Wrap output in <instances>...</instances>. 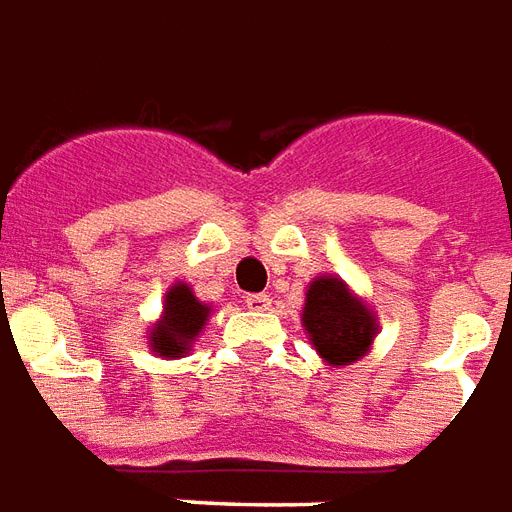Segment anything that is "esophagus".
Segmentation results:
<instances>
[{
	"label": "esophagus",
	"mask_w": 512,
	"mask_h": 512,
	"mask_svg": "<svg viewBox=\"0 0 512 512\" xmlns=\"http://www.w3.org/2000/svg\"><path fill=\"white\" fill-rule=\"evenodd\" d=\"M248 308L251 311H270L272 305V297L270 294H248Z\"/></svg>",
	"instance_id": "obj_1"
}]
</instances>
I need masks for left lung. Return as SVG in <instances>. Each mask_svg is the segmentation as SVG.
<instances>
[{
  "label": "left lung",
  "mask_w": 512,
  "mask_h": 512,
  "mask_svg": "<svg viewBox=\"0 0 512 512\" xmlns=\"http://www.w3.org/2000/svg\"><path fill=\"white\" fill-rule=\"evenodd\" d=\"M302 327L330 365H352L368 354L376 338L374 311L333 275H319L308 286Z\"/></svg>",
  "instance_id": "left-lung-1"
}]
</instances>
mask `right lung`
I'll list each match as a JSON object with an SVG mask.
<instances>
[{"label":"right lung","instance_id":"1","mask_svg":"<svg viewBox=\"0 0 512 512\" xmlns=\"http://www.w3.org/2000/svg\"><path fill=\"white\" fill-rule=\"evenodd\" d=\"M210 305L190 292L188 283H174L166 292L163 302V316L160 322L149 330V346L158 357H185L190 352V343L199 338L207 324Z\"/></svg>","mask_w":512,"mask_h":512}]
</instances>
